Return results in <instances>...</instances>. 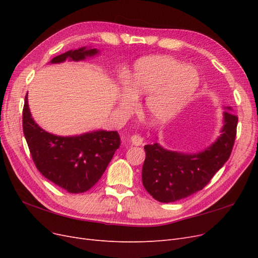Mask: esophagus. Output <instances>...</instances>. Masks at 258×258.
<instances>
[{"label": "esophagus", "mask_w": 258, "mask_h": 258, "mask_svg": "<svg viewBox=\"0 0 258 258\" xmlns=\"http://www.w3.org/2000/svg\"><path fill=\"white\" fill-rule=\"evenodd\" d=\"M130 141H131L132 145L140 146V145H142V143H143V138L140 136V135H134V136L131 137Z\"/></svg>", "instance_id": "1"}]
</instances>
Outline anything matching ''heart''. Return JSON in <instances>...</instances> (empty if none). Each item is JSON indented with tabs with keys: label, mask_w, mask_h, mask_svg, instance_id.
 Listing matches in <instances>:
<instances>
[{
	"label": "heart",
	"mask_w": 258,
	"mask_h": 258,
	"mask_svg": "<svg viewBox=\"0 0 258 258\" xmlns=\"http://www.w3.org/2000/svg\"><path fill=\"white\" fill-rule=\"evenodd\" d=\"M200 85L196 69L168 56L140 59L128 77L119 106L127 111L135 98L146 97L145 110L156 121H166L185 105Z\"/></svg>",
	"instance_id": "b5f03b06"
}]
</instances>
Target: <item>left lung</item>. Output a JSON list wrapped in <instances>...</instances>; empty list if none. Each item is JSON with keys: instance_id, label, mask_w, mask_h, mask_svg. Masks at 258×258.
<instances>
[{"instance_id": "obj_1", "label": "left lung", "mask_w": 258, "mask_h": 258, "mask_svg": "<svg viewBox=\"0 0 258 258\" xmlns=\"http://www.w3.org/2000/svg\"><path fill=\"white\" fill-rule=\"evenodd\" d=\"M221 136L204 151L187 154L145 145L142 182L147 192L160 202H174L201 190L228 160L235 143L238 117L224 107Z\"/></svg>"}]
</instances>
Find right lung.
Masks as SVG:
<instances>
[{"label":"right lung","mask_w":258,"mask_h":258,"mask_svg":"<svg viewBox=\"0 0 258 258\" xmlns=\"http://www.w3.org/2000/svg\"><path fill=\"white\" fill-rule=\"evenodd\" d=\"M98 53L96 48L81 47L59 54L50 63L83 61ZM22 128L37 170L50 182L72 194L90 189L102 176L120 145L117 131L96 130L72 137L49 134L32 118L28 95L22 112Z\"/></svg>","instance_id":"add662e5"}]
</instances>
